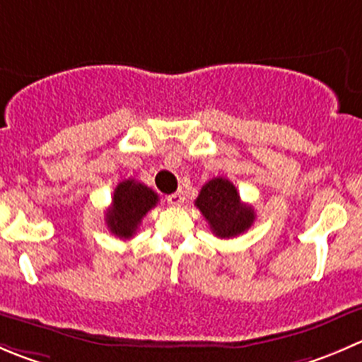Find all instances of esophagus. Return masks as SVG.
<instances>
[{"label": "esophagus", "mask_w": 362, "mask_h": 362, "mask_svg": "<svg viewBox=\"0 0 362 362\" xmlns=\"http://www.w3.org/2000/svg\"><path fill=\"white\" fill-rule=\"evenodd\" d=\"M166 199L171 206H178L182 202H184V194H182V192H173V194L166 196Z\"/></svg>", "instance_id": "obj_1"}]
</instances>
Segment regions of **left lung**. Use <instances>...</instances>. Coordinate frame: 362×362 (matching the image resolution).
Masks as SVG:
<instances>
[{
	"label": "left lung",
	"mask_w": 362,
	"mask_h": 362,
	"mask_svg": "<svg viewBox=\"0 0 362 362\" xmlns=\"http://www.w3.org/2000/svg\"><path fill=\"white\" fill-rule=\"evenodd\" d=\"M194 205L219 238H231L244 233L255 223V209L242 203L237 189L228 178L216 177L199 191Z\"/></svg>",
	"instance_id": "1"
}]
</instances>
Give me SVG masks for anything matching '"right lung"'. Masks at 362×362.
Masks as SVG:
<instances>
[{
    "mask_svg": "<svg viewBox=\"0 0 362 362\" xmlns=\"http://www.w3.org/2000/svg\"><path fill=\"white\" fill-rule=\"evenodd\" d=\"M159 203V196L141 182L132 178L120 182L113 192V202L106 212V224L115 237L131 238L143 217Z\"/></svg>",
    "mask_w": 362,
    "mask_h": 362,
    "instance_id": "add662e5",
    "label": "right lung"
}]
</instances>
